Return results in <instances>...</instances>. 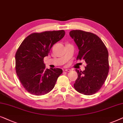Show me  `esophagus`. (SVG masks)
Listing matches in <instances>:
<instances>
[{
	"instance_id": "obj_1",
	"label": "esophagus",
	"mask_w": 123,
	"mask_h": 123,
	"mask_svg": "<svg viewBox=\"0 0 123 123\" xmlns=\"http://www.w3.org/2000/svg\"><path fill=\"white\" fill-rule=\"evenodd\" d=\"M65 71L67 72H70L71 71V69H70V68H66V69L65 70Z\"/></svg>"
}]
</instances>
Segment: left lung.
Returning <instances> with one entry per match:
<instances>
[{"instance_id":"obj_1","label":"left lung","mask_w":123,"mask_h":123,"mask_svg":"<svg viewBox=\"0 0 123 123\" xmlns=\"http://www.w3.org/2000/svg\"><path fill=\"white\" fill-rule=\"evenodd\" d=\"M69 34L79 50L76 59L84 60L86 63L84 71L76 69L78 78L74 86L81 94H94L102 87L109 73L107 48L102 40L92 32L75 30Z\"/></svg>"}]
</instances>
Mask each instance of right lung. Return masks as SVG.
Returning a JSON list of instances; mask_svg holds the SVG:
<instances>
[{"label": "right lung", "instance_id": "right-lung-1", "mask_svg": "<svg viewBox=\"0 0 123 123\" xmlns=\"http://www.w3.org/2000/svg\"><path fill=\"white\" fill-rule=\"evenodd\" d=\"M64 30L34 32L24 39L15 55L16 71L26 91L36 96L47 94L62 73L58 68H45L43 59L52 46L65 36Z\"/></svg>", "mask_w": 123, "mask_h": 123}]
</instances>
